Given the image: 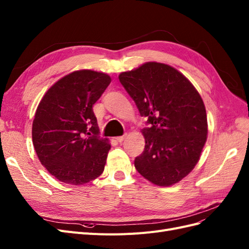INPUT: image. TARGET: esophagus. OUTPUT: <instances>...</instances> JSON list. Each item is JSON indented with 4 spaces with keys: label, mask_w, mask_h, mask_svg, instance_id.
<instances>
[{
    "label": "esophagus",
    "mask_w": 249,
    "mask_h": 249,
    "mask_svg": "<svg viewBox=\"0 0 249 249\" xmlns=\"http://www.w3.org/2000/svg\"><path fill=\"white\" fill-rule=\"evenodd\" d=\"M126 137V134H124V135H123V136H119V137H116L115 139L118 141V142H123L124 140V138Z\"/></svg>",
    "instance_id": "1"
}]
</instances>
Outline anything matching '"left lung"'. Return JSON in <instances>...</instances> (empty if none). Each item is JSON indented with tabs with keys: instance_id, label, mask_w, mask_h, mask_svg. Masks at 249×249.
<instances>
[{
	"instance_id": "1",
	"label": "left lung",
	"mask_w": 249,
	"mask_h": 249,
	"mask_svg": "<svg viewBox=\"0 0 249 249\" xmlns=\"http://www.w3.org/2000/svg\"><path fill=\"white\" fill-rule=\"evenodd\" d=\"M118 78L150 124L142 130L145 147L135 167L157 186L178 183L197 164L207 141L201 96L182 72L164 63L146 62Z\"/></svg>"
}]
</instances>
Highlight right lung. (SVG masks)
I'll use <instances>...</instances> for the list:
<instances>
[{
    "label": "right lung",
    "instance_id": "right-lung-1",
    "mask_svg": "<svg viewBox=\"0 0 249 249\" xmlns=\"http://www.w3.org/2000/svg\"><path fill=\"white\" fill-rule=\"evenodd\" d=\"M110 83L107 73L72 71L58 80L37 107L33 145L40 163L60 182L84 185L103 173L111 145L99 136L92 107Z\"/></svg>",
    "mask_w": 249,
    "mask_h": 249
}]
</instances>
